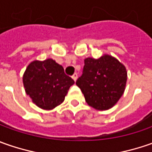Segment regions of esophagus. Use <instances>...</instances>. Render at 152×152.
<instances>
[{
    "mask_svg": "<svg viewBox=\"0 0 152 152\" xmlns=\"http://www.w3.org/2000/svg\"><path fill=\"white\" fill-rule=\"evenodd\" d=\"M72 78H73V79L74 80V81H76V80H77V79H78V74L75 73L74 74H73V76H72Z\"/></svg>",
    "mask_w": 152,
    "mask_h": 152,
    "instance_id": "1",
    "label": "esophagus"
}]
</instances>
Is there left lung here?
I'll use <instances>...</instances> for the list:
<instances>
[{"label": "left lung", "mask_w": 152, "mask_h": 152, "mask_svg": "<svg viewBox=\"0 0 152 152\" xmlns=\"http://www.w3.org/2000/svg\"><path fill=\"white\" fill-rule=\"evenodd\" d=\"M127 71L118 59L104 55L98 59H85L83 73L76 85L89 106L96 110H107L118 102L125 90Z\"/></svg>", "instance_id": "1"}]
</instances>
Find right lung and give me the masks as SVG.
Listing matches in <instances>:
<instances>
[{
  "label": "right lung",
  "instance_id": "1",
  "mask_svg": "<svg viewBox=\"0 0 152 152\" xmlns=\"http://www.w3.org/2000/svg\"><path fill=\"white\" fill-rule=\"evenodd\" d=\"M23 82L27 95L44 110H51L62 103L74 84L63 67L52 59L32 61L24 72Z\"/></svg>",
  "mask_w": 152,
  "mask_h": 152
}]
</instances>
